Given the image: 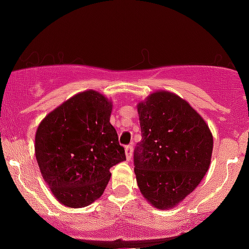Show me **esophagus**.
I'll return each mask as SVG.
<instances>
[{
    "mask_svg": "<svg viewBox=\"0 0 249 249\" xmlns=\"http://www.w3.org/2000/svg\"><path fill=\"white\" fill-rule=\"evenodd\" d=\"M132 153H133V145H126L125 146V154H126V159L128 161L131 160V158H132Z\"/></svg>",
    "mask_w": 249,
    "mask_h": 249,
    "instance_id": "34e87169",
    "label": "esophagus"
}]
</instances>
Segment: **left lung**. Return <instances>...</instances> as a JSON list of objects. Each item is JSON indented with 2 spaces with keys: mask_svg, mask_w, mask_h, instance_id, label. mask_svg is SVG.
I'll return each mask as SVG.
<instances>
[{
  "mask_svg": "<svg viewBox=\"0 0 249 249\" xmlns=\"http://www.w3.org/2000/svg\"><path fill=\"white\" fill-rule=\"evenodd\" d=\"M142 141L133 164L139 190L154 207L176 206L207 172L213 137L187 102L159 91L138 104Z\"/></svg>",
  "mask_w": 249,
  "mask_h": 249,
  "instance_id": "1",
  "label": "left lung"
}]
</instances>
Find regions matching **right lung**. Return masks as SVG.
Segmentation results:
<instances>
[{"label": "right lung", "mask_w": 249, "mask_h": 249, "mask_svg": "<svg viewBox=\"0 0 249 249\" xmlns=\"http://www.w3.org/2000/svg\"><path fill=\"white\" fill-rule=\"evenodd\" d=\"M111 104L96 91L63 103L43 119L35 153L43 179L65 206L85 207L104 192L110 168L126 160L111 125Z\"/></svg>", "instance_id": "1"}]
</instances>
